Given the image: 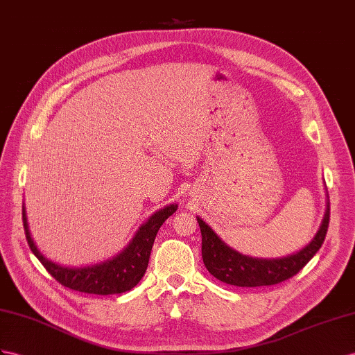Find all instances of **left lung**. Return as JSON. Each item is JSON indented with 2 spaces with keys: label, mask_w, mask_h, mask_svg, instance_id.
<instances>
[{
  "label": "left lung",
  "mask_w": 355,
  "mask_h": 355,
  "mask_svg": "<svg viewBox=\"0 0 355 355\" xmlns=\"http://www.w3.org/2000/svg\"><path fill=\"white\" fill-rule=\"evenodd\" d=\"M330 222V204H327L325 216L315 239L300 252L285 258L259 259L241 255L220 240L201 217H198L202 235V259L207 270L223 284L234 286H268L280 284L295 276L315 253L321 249Z\"/></svg>",
  "instance_id": "8db88e82"
}]
</instances>
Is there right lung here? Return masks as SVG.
<instances>
[{
    "label": "right lung",
    "instance_id": "add662e5",
    "mask_svg": "<svg viewBox=\"0 0 355 355\" xmlns=\"http://www.w3.org/2000/svg\"><path fill=\"white\" fill-rule=\"evenodd\" d=\"M177 204H171L154 213L141 226L139 231L136 232L133 240L129 243V246L112 259L100 262V264L96 266L80 268L62 267L42 255L31 239L28 222H26L25 205H22V220L26 241H28L31 252L37 257L43 267L48 270L49 275L57 282H60L62 286L85 294L111 295L125 293V291H130L139 284V280L145 275V270L148 267L151 249L157 231L160 230L163 222L177 211Z\"/></svg>",
    "mask_w": 355,
    "mask_h": 355
}]
</instances>
